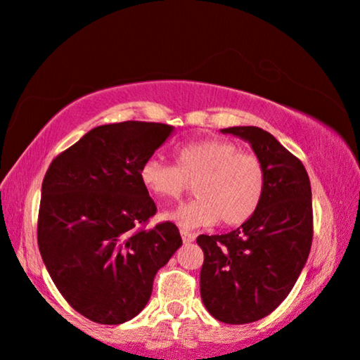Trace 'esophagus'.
Returning <instances> with one entry per match:
<instances>
[{
    "instance_id": "obj_1",
    "label": "esophagus",
    "mask_w": 360,
    "mask_h": 360,
    "mask_svg": "<svg viewBox=\"0 0 360 360\" xmlns=\"http://www.w3.org/2000/svg\"><path fill=\"white\" fill-rule=\"evenodd\" d=\"M181 237H183V240L186 243H189V242H194L195 233L194 232H188V230H181Z\"/></svg>"
}]
</instances>
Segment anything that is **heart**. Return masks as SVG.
Here are the masks:
<instances>
[{
	"label": "heart",
	"mask_w": 360,
	"mask_h": 360,
	"mask_svg": "<svg viewBox=\"0 0 360 360\" xmlns=\"http://www.w3.org/2000/svg\"><path fill=\"white\" fill-rule=\"evenodd\" d=\"M174 166L150 158L140 167V183L148 194L162 200L179 199L194 183L198 198L162 219L193 229L222 222L225 227L245 224L260 207L266 189L262 158L240 151L236 143L207 138L188 143L172 153Z\"/></svg>",
	"instance_id": "heart-1"
}]
</instances>
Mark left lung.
<instances>
[{
    "label": "left lung",
    "mask_w": 360,
    "mask_h": 360,
    "mask_svg": "<svg viewBox=\"0 0 360 360\" xmlns=\"http://www.w3.org/2000/svg\"><path fill=\"white\" fill-rule=\"evenodd\" d=\"M248 141L266 167V189L257 212L222 236H199L204 252L200 298L225 324L265 318L290 295L313 242L308 172L298 158L258 127L224 128Z\"/></svg>",
    "instance_id": "left-lung-1"
}]
</instances>
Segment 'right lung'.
Returning a JSON list of instances; mask_svg holds the SVG:
<instances>
[{
    "label": "right lung",
    "mask_w": 360,
    "mask_h": 360,
    "mask_svg": "<svg viewBox=\"0 0 360 360\" xmlns=\"http://www.w3.org/2000/svg\"><path fill=\"white\" fill-rule=\"evenodd\" d=\"M172 133L153 122L102 124L52 160L41 191L37 245L67 303L98 324H122L150 300L153 280L183 245L140 167Z\"/></svg>",
    "instance_id": "obj_1"
}]
</instances>
